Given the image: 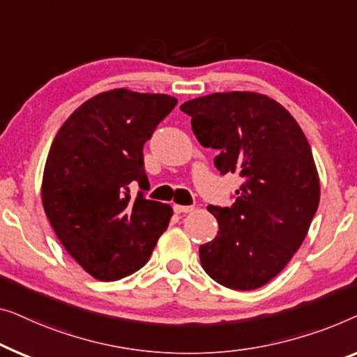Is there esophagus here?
Segmentation results:
<instances>
[{
  "instance_id": "esophagus-1",
  "label": "esophagus",
  "mask_w": 357,
  "mask_h": 357,
  "mask_svg": "<svg viewBox=\"0 0 357 357\" xmlns=\"http://www.w3.org/2000/svg\"><path fill=\"white\" fill-rule=\"evenodd\" d=\"M174 212H176V213H190V212H192V210H194V207H192V205H174Z\"/></svg>"
}]
</instances>
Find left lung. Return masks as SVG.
Wrapping results in <instances>:
<instances>
[{
  "instance_id": "8db88e82",
  "label": "left lung",
  "mask_w": 357,
  "mask_h": 357,
  "mask_svg": "<svg viewBox=\"0 0 357 357\" xmlns=\"http://www.w3.org/2000/svg\"><path fill=\"white\" fill-rule=\"evenodd\" d=\"M181 109L199 142L218 150V172L244 179L231 207H207L218 234L200 245V264L227 288L257 289L286 267L317 212L312 150L288 109L267 95L212 93Z\"/></svg>"
}]
</instances>
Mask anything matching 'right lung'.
<instances>
[{"label": "right lung", "instance_id": "add662e5", "mask_svg": "<svg viewBox=\"0 0 357 357\" xmlns=\"http://www.w3.org/2000/svg\"><path fill=\"white\" fill-rule=\"evenodd\" d=\"M178 100L114 89L69 116L48 152L42 202L64 249L102 281L121 280L149 262L173 208L130 195L149 185L144 144Z\"/></svg>", "mask_w": 357, "mask_h": 357}]
</instances>
